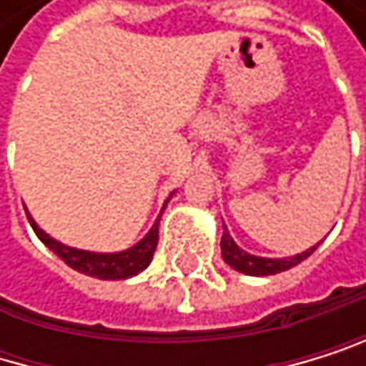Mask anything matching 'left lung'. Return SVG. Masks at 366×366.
<instances>
[{
  "mask_svg": "<svg viewBox=\"0 0 366 366\" xmlns=\"http://www.w3.org/2000/svg\"><path fill=\"white\" fill-rule=\"evenodd\" d=\"M224 226V234H222V257L224 261L230 265L232 270L242 272V274H248V277H268V274H277V272H285L290 268H294V265H299L303 259H307L316 248H307L305 252L301 254H294V257H283V259H270V257H257V254H250L246 252L244 248H239L234 244V239L230 237L226 224Z\"/></svg>",
  "mask_w": 366,
  "mask_h": 366,
  "instance_id": "left-lung-1",
  "label": "left lung"
}]
</instances>
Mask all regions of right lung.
I'll return each mask as SVG.
<instances>
[{"instance_id": "1", "label": "right lung", "mask_w": 366, "mask_h": 366, "mask_svg": "<svg viewBox=\"0 0 366 366\" xmlns=\"http://www.w3.org/2000/svg\"><path fill=\"white\" fill-rule=\"evenodd\" d=\"M173 197V193L167 197L162 210L167 208L169 199ZM162 210L158 219L153 222L151 230L140 239L138 244H134L127 250H120V252H92V250H79L72 246H65L61 242H56L54 237H50L44 228H39V224L32 219V215L26 210L28 222L32 226V230L36 232V237L44 242L54 254H59L69 268L87 274V277H96V279H103V281H120V279H132L138 272H142L147 265L153 259V252H156L158 246V230H160V217H162Z\"/></svg>"}]
</instances>
